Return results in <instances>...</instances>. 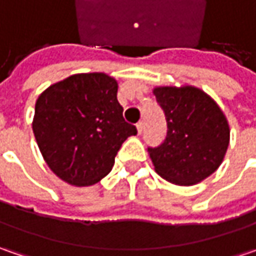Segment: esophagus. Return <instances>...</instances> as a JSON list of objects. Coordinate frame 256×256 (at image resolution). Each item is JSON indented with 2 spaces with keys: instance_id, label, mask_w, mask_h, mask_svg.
Masks as SVG:
<instances>
[{
  "instance_id": "34e87169",
  "label": "esophagus",
  "mask_w": 256,
  "mask_h": 256,
  "mask_svg": "<svg viewBox=\"0 0 256 256\" xmlns=\"http://www.w3.org/2000/svg\"><path fill=\"white\" fill-rule=\"evenodd\" d=\"M136 131H138V134H142V131H144V122H138V124H136Z\"/></svg>"
}]
</instances>
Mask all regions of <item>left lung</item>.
I'll return each instance as SVG.
<instances>
[{
	"label": "left lung",
	"mask_w": 256,
	"mask_h": 256,
	"mask_svg": "<svg viewBox=\"0 0 256 256\" xmlns=\"http://www.w3.org/2000/svg\"><path fill=\"white\" fill-rule=\"evenodd\" d=\"M166 118V138L148 148L155 172L171 184L190 186L220 168L230 145V124L205 91L194 85L152 90Z\"/></svg>",
	"instance_id": "1"
}]
</instances>
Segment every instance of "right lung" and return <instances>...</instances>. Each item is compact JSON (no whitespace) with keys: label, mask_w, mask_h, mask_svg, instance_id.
Listing matches in <instances>:
<instances>
[{"label":"right lung","mask_w":256,"mask_h":256,"mask_svg":"<svg viewBox=\"0 0 256 256\" xmlns=\"http://www.w3.org/2000/svg\"><path fill=\"white\" fill-rule=\"evenodd\" d=\"M118 81L104 72L74 74L50 85L35 102L32 131L58 178L90 186L112 170L115 155L136 128L125 122Z\"/></svg>","instance_id":"1"}]
</instances>
